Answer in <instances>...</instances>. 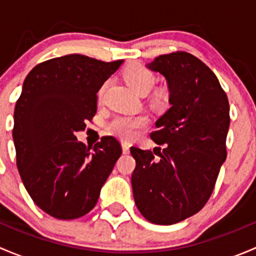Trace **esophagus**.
<instances>
[{"label":"esophagus","mask_w":256,"mask_h":256,"mask_svg":"<svg viewBox=\"0 0 256 256\" xmlns=\"http://www.w3.org/2000/svg\"><path fill=\"white\" fill-rule=\"evenodd\" d=\"M121 147H122V154H128L130 152V144L128 142H121Z\"/></svg>","instance_id":"esophagus-1"}]
</instances>
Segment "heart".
I'll return each mask as SVG.
<instances>
[{
	"mask_svg": "<svg viewBox=\"0 0 256 256\" xmlns=\"http://www.w3.org/2000/svg\"><path fill=\"white\" fill-rule=\"evenodd\" d=\"M125 79L128 84L141 95L148 94L156 82L154 74L140 64H134L128 66L125 72ZM102 92V90L100 94ZM144 122L146 121L144 118H116L109 124L108 128L114 135L128 140L138 134Z\"/></svg>",
	"mask_w": 256,
	"mask_h": 256,
	"instance_id": "heart-1",
	"label": "heart"
}]
</instances>
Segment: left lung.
<instances>
[{
    "label": "left lung",
    "instance_id": "left-lung-1",
    "mask_svg": "<svg viewBox=\"0 0 256 256\" xmlns=\"http://www.w3.org/2000/svg\"><path fill=\"white\" fill-rule=\"evenodd\" d=\"M146 66L164 76L171 108L151 134L154 142L164 144L160 160L131 147L136 161L131 184L144 218L171 226L198 213L213 192L226 158L229 102L216 74L192 54H164Z\"/></svg>",
    "mask_w": 256,
    "mask_h": 256
}]
</instances>
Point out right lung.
Here are the masks:
<instances>
[{"mask_svg":"<svg viewBox=\"0 0 256 256\" xmlns=\"http://www.w3.org/2000/svg\"><path fill=\"white\" fill-rule=\"evenodd\" d=\"M122 62L68 54L38 64L26 76L12 131L17 168L33 202L54 218L89 213L121 156L112 136L90 150L76 132L96 114V92Z\"/></svg>","mask_w":256,"mask_h":256,"instance_id":"add662e5","label":"right lung"}]
</instances>
